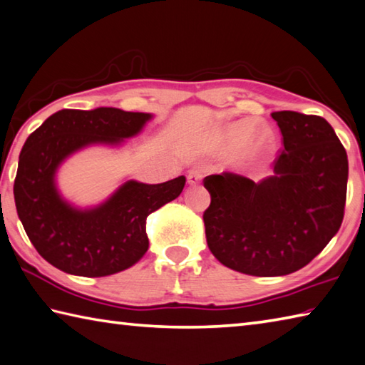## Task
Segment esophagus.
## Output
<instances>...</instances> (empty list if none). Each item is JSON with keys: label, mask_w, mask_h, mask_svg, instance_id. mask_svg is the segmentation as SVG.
<instances>
[{"label": "esophagus", "mask_w": 365, "mask_h": 365, "mask_svg": "<svg viewBox=\"0 0 365 365\" xmlns=\"http://www.w3.org/2000/svg\"><path fill=\"white\" fill-rule=\"evenodd\" d=\"M202 180V170L201 169H191L188 172V183L190 185H197Z\"/></svg>", "instance_id": "34e87169"}]
</instances>
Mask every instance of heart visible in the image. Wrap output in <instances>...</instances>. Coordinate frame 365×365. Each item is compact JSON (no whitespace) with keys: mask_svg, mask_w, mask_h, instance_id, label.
<instances>
[{"mask_svg":"<svg viewBox=\"0 0 365 365\" xmlns=\"http://www.w3.org/2000/svg\"><path fill=\"white\" fill-rule=\"evenodd\" d=\"M258 130V121L254 119H244V121L231 123L222 130L220 143L225 151H240L250 143ZM274 134L271 129H262L255 138L254 151L258 155L269 153L274 148Z\"/></svg>","mask_w":365,"mask_h":365,"instance_id":"heart-1","label":"heart"}]
</instances>
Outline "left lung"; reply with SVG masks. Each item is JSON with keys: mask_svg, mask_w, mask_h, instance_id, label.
<instances>
[{"mask_svg": "<svg viewBox=\"0 0 365 365\" xmlns=\"http://www.w3.org/2000/svg\"><path fill=\"white\" fill-rule=\"evenodd\" d=\"M282 134L274 174L260 182L223 172L204 178L210 205L205 240L225 267L250 276H284L313 260L340 230L348 156L326 119L271 113Z\"/></svg>", "mask_w": 365, "mask_h": 365, "instance_id": "1", "label": "left lung"}]
</instances>
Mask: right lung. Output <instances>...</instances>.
Masks as SVG:
<instances>
[{
    "label": "right lung",
    "instance_id": "obj_1",
    "mask_svg": "<svg viewBox=\"0 0 365 365\" xmlns=\"http://www.w3.org/2000/svg\"><path fill=\"white\" fill-rule=\"evenodd\" d=\"M150 113L119 108L61 110L26 138L14 180L17 214L46 262L68 274L102 277L135 264L148 250L147 217L180 196L187 178L123 183L107 201L78 209L61 196L56 174L89 145H119L150 121Z\"/></svg>",
    "mask_w": 365,
    "mask_h": 365
}]
</instances>
